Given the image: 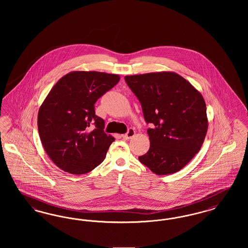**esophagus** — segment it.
Masks as SVG:
<instances>
[{
  "mask_svg": "<svg viewBox=\"0 0 248 248\" xmlns=\"http://www.w3.org/2000/svg\"><path fill=\"white\" fill-rule=\"evenodd\" d=\"M135 134H136V131L133 129V128H129L126 134L123 135V138H124V140H130V139H132V138L135 136Z\"/></svg>",
  "mask_w": 248,
  "mask_h": 248,
  "instance_id": "1",
  "label": "esophagus"
}]
</instances>
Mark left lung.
I'll return each mask as SVG.
<instances>
[{
	"mask_svg": "<svg viewBox=\"0 0 248 248\" xmlns=\"http://www.w3.org/2000/svg\"><path fill=\"white\" fill-rule=\"evenodd\" d=\"M137 95L147 124L150 149L139 160L162 176L181 170L198 154L208 128L206 105L200 92L172 71L124 77Z\"/></svg>",
	"mask_w": 248,
	"mask_h": 248,
	"instance_id": "obj_1",
	"label": "left lung"
}]
</instances>
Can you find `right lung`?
Returning a JSON list of instances; mask_svg holds the SVG:
<instances>
[{"mask_svg":"<svg viewBox=\"0 0 248 248\" xmlns=\"http://www.w3.org/2000/svg\"><path fill=\"white\" fill-rule=\"evenodd\" d=\"M120 81L118 74L76 71L60 78L38 112V131L52 162L72 175L89 173L115 139L104 133L94 103Z\"/></svg>","mask_w":248,"mask_h":248,"instance_id":"obj_1","label":"right lung"}]
</instances>
